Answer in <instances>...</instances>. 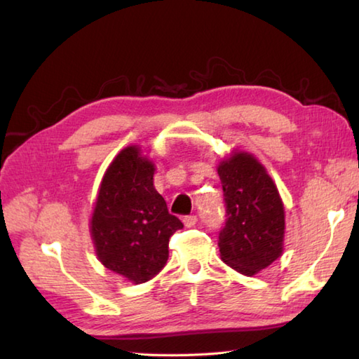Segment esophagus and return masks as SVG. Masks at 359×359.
<instances>
[{
	"mask_svg": "<svg viewBox=\"0 0 359 359\" xmlns=\"http://www.w3.org/2000/svg\"><path fill=\"white\" fill-rule=\"evenodd\" d=\"M197 224V217L196 216H185L184 217V225L187 226V228H191V226H194Z\"/></svg>",
	"mask_w": 359,
	"mask_h": 359,
	"instance_id": "34e87169",
	"label": "esophagus"
}]
</instances>
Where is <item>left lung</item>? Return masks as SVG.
Listing matches in <instances>:
<instances>
[{
  "mask_svg": "<svg viewBox=\"0 0 359 359\" xmlns=\"http://www.w3.org/2000/svg\"><path fill=\"white\" fill-rule=\"evenodd\" d=\"M226 222L219 233L222 261L245 276L271 265L284 251L285 210L265 166L245 151L220 160Z\"/></svg>",
  "mask_w": 359,
  "mask_h": 359,
  "instance_id": "left-lung-1",
  "label": "left lung"
}]
</instances>
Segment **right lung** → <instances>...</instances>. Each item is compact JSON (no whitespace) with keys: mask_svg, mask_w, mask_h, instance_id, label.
I'll use <instances>...</instances> for the list:
<instances>
[{"mask_svg":"<svg viewBox=\"0 0 359 359\" xmlns=\"http://www.w3.org/2000/svg\"><path fill=\"white\" fill-rule=\"evenodd\" d=\"M154 171L139 144L121 149L103 175L89 224L98 261L134 284L163 269L170 238L184 228L154 188Z\"/></svg>","mask_w":359,"mask_h":359,"instance_id":"add662e5","label":"right lung"}]
</instances>
